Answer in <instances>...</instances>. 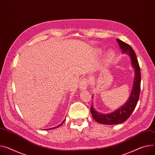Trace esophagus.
<instances>
[{"label": "esophagus", "mask_w": 155, "mask_h": 155, "mask_svg": "<svg viewBox=\"0 0 155 155\" xmlns=\"http://www.w3.org/2000/svg\"><path fill=\"white\" fill-rule=\"evenodd\" d=\"M88 84H89V80L87 78H84L81 79L79 84V87L81 89H86Z\"/></svg>", "instance_id": "esophagus-1"}]
</instances>
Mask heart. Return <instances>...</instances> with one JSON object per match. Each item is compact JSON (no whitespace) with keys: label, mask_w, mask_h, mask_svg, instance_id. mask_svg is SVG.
<instances>
[{"label":"heart","mask_w":155,"mask_h":155,"mask_svg":"<svg viewBox=\"0 0 155 155\" xmlns=\"http://www.w3.org/2000/svg\"><path fill=\"white\" fill-rule=\"evenodd\" d=\"M115 56V54L114 52H110L109 54V59H110V60H111V59H112Z\"/></svg>","instance_id":"b5f03b06"}]
</instances>
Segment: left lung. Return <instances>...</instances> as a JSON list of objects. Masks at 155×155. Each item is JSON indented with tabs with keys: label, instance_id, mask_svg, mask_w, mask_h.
<instances>
[{
	"label": "left lung",
	"instance_id": "left-lung-1",
	"mask_svg": "<svg viewBox=\"0 0 155 155\" xmlns=\"http://www.w3.org/2000/svg\"><path fill=\"white\" fill-rule=\"evenodd\" d=\"M117 41L120 46L122 53L129 54L131 58L132 64L135 70V79L134 81L132 91L128 101L122 107L116 111L109 114H101L94 110L92 104L91 112L93 118L96 122L105 125H117L126 121L135 110L139 99L140 93L141 73L135 53L132 48L128 44L119 39H117Z\"/></svg>",
	"mask_w": 155,
	"mask_h": 155
}]
</instances>
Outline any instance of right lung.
Segmentation results:
<instances>
[{"instance_id":"1","label":"right lung","mask_w":155,"mask_h":155,"mask_svg":"<svg viewBox=\"0 0 155 155\" xmlns=\"http://www.w3.org/2000/svg\"><path fill=\"white\" fill-rule=\"evenodd\" d=\"M64 121H65V120H64L63 121V122H62V123H61L60 125H58L57 127H54V128H50V129H53V128H58V127H60V126H61V125H62V124H63L64 122ZM46 130H48V129H46Z\"/></svg>"}]
</instances>
